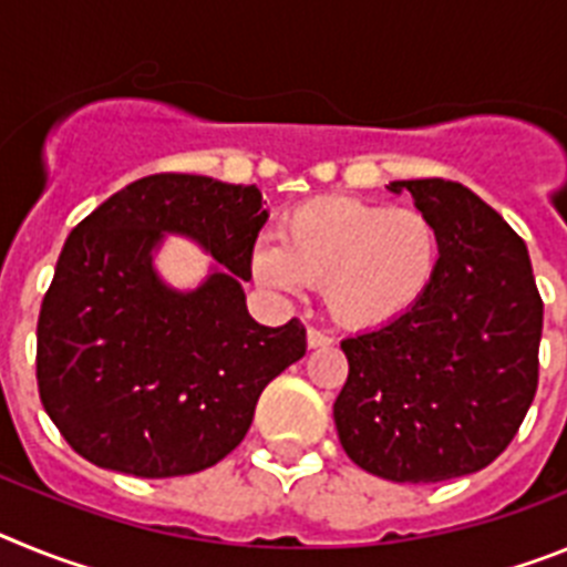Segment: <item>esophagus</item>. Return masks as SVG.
Listing matches in <instances>:
<instances>
[{"label":"esophagus","mask_w":567,"mask_h":567,"mask_svg":"<svg viewBox=\"0 0 567 567\" xmlns=\"http://www.w3.org/2000/svg\"><path fill=\"white\" fill-rule=\"evenodd\" d=\"M307 343H309V349H323V346H332L334 340H332V334L323 332V329H309Z\"/></svg>","instance_id":"obj_1"}]
</instances>
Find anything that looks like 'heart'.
Wrapping results in <instances>:
<instances>
[{
    "mask_svg": "<svg viewBox=\"0 0 567 567\" xmlns=\"http://www.w3.org/2000/svg\"><path fill=\"white\" fill-rule=\"evenodd\" d=\"M440 258L437 224L420 209L323 195L284 218L280 244H258L252 267L280 289L323 287L340 327L372 329L417 307L437 278Z\"/></svg>",
    "mask_w": 567,
    "mask_h": 567,
    "instance_id": "1",
    "label": "heart"
}]
</instances>
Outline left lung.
Here are the masks:
<instances>
[{
	"mask_svg": "<svg viewBox=\"0 0 567 567\" xmlns=\"http://www.w3.org/2000/svg\"><path fill=\"white\" fill-rule=\"evenodd\" d=\"M437 224L443 258L412 312L340 340L349 378L334 400L343 452L392 483L485 468L519 432L539 383V298L528 247L457 182H394Z\"/></svg>",
	"mask_w": 567,
	"mask_h": 567,
	"instance_id": "8db88e82",
	"label": "left lung"
}]
</instances>
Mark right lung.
Here are the masks:
<instances>
[{
	"label": "right lung",
	"mask_w": 567,
	"mask_h": 567,
	"mask_svg": "<svg viewBox=\"0 0 567 567\" xmlns=\"http://www.w3.org/2000/svg\"><path fill=\"white\" fill-rule=\"evenodd\" d=\"M267 209L255 184L158 173L79 224L59 255L37 327L44 412L99 468L162 480L227 457L260 392L307 354L298 318L260 327L240 280ZM164 231L198 239L223 269L175 293L152 269Z\"/></svg>",
	"instance_id": "obj_1"
}]
</instances>
